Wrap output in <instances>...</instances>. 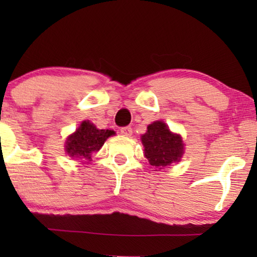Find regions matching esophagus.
Instances as JSON below:
<instances>
[{
	"label": "esophagus",
	"instance_id": "34e87169",
	"mask_svg": "<svg viewBox=\"0 0 257 257\" xmlns=\"http://www.w3.org/2000/svg\"><path fill=\"white\" fill-rule=\"evenodd\" d=\"M120 133L122 136L126 137H131L132 136V127L131 126H125V127L120 128Z\"/></svg>",
	"mask_w": 257,
	"mask_h": 257
}]
</instances>
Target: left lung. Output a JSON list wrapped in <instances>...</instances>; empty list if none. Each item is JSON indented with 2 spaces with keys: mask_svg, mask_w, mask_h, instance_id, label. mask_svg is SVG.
Listing matches in <instances>:
<instances>
[{
  "mask_svg": "<svg viewBox=\"0 0 257 257\" xmlns=\"http://www.w3.org/2000/svg\"><path fill=\"white\" fill-rule=\"evenodd\" d=\"M142 142L145 147V157L156 170L177 163L184 153L181 137L173 135L164 121H154L149 125L147 132L142 136Z\"/></svg>",
  "mask_w": 257,
  "mask_h": 257,
  "instance_id": "1",
  "label": "left lung"
}]
</instances>
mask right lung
Instances as JSON below:
<instances>
[{
  "mask_svg": "<svg viewBox=\"0 0 257 257\" xmlns=\"http://www.w3.org/2000/svg\"><path fill=\"white\" fill-rule=\"evenodd\" d=\"M112 135L114 132L111 130H98L90 121H83L66 140V151L71 157L90 160L92 153L98 152Z\"/></svg>",
  "mask_w": 257,
  "mask_h": 257,
  "instance_id": "1",
  "label": "right lung"
}]
</instances>
